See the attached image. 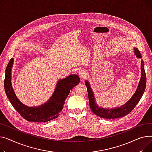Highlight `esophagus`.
Segmentation results:
<instances>
[{"label": "esophagus", "mask_w": 152, "mask_h": 152, "mask_svg": "<svg viewBox=\"0 0 152 152\" xmlns=\"http://www.w3.org/2000/svg\"><path fill=\"white\" fill-rule=\"evenodd\" d=\"M78 74H79V76L82 79H84L86 77V73L85 70H80V72H78Z\"/></svg>", "instance_id": "1"}]
</instances>
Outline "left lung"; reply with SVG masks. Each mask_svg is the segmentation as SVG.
<instances>
[{"mask_svg": "<svg viewBox=\"0 0 152 152\" xmlns=\"http://www.w3.org/2000/svg\"><path fill=\"white\" fill-rule=\"evenodd\" d=\"M134 53L137 58H141L142 56L139 50L134 47ZM141 77L139 82L138 86L136 91L132 95L131 99L126 102L124 105L114 108H104L102 107H99L96 102V99L93 93V91L90 86V82L88 80L85 81V85L87 88L88 99L90 102V107L91 111L97 116L103 118L107 119H113L121 118L128 115L130 113L132 110L135 107L136 105L138 104L139 101L141 99L143 95L145 87H146V74L144 70V62L141 61Z\"/></svg>", "mask_w": 152, "mask_h": 152, "instance_id": "1", "label": "left lung"}]
</instances>
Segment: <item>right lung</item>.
Instances as JSON below:
<instances>
[{
  "label": "right lung",
  "instance_id": "add662e5",
  "mask_svg": "<svg viewBox=\"0 0 152 152\" xmlns=\"http://www.w3.org/2000/svg\"><path fill=\"white\" fill-rule=\"evenodd\" d=\"M14 59L12 58L7 66L4 80L6 95L15 109L26 120L33 122H47L56 118L63 109L67 96L72 88L80 83L77 75L72 74L59 80L50 99L36 107H29L21 102L15 94L12 85V70Z\"/></svg>",
  "mask_w": 152,
  "mask_h": 152
}]
</instances>
